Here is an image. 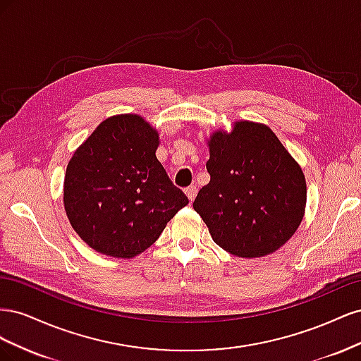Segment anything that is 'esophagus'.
<instances>
[{
  "label": "esophagus",
  "mask_w": 361,
  "mask_h": 361,
  "mask_svg": "<svg viewBox=\"0 0 361 361\" xmlns=\"http://www.w3.org/2000/svg\"><path fill=\"white\" fill-rule=\"evenodd\" d=\"M185 194H187V197L190 199V202H192L195 199V195H197V188L188 187L187 190H185Z\"/></svg>",
  "instance_id": "esophagus-1"
}]
</instances>
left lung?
Instances as JSON below:
<instances>
[{
  "instance_id": "obj_1",
  "label": "left lung",
  "mask_w": 361,
  "mask_h": 361,
  "mask_svg": "<svg viewBox=\"0 0 361 361\" xmlns=\"http://www.w3.org/2000/svg\"><path fill=\"white\" fill-rule=\"evenodd\" d=\"M211 180L192 207L216 245L238 257H262L285 245L305 209L298 162L262 123L241 120L207 141Z\"/></svg>"
}]
</instances>
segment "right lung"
Returning a JSON list of instances; mask_svg holds the SVG:
<instances>
[{
    "label": "right lung",
    "instance_id": "add662e5",
    "mask_svg": "<svg viewBox=\"0 0 361 361\" xmlns=\"http://www.w3.org/2000/svg\"><path fill=\"white\" fill-rule=\"evenodd\" d=\"M158 145L143 117L118 114L75 150L64 176V209L93 250L122 259L143 253L188 204L157 159Z\"/></svg>",
    "mask_w": 361,
    "mask_h": 361
}]
</instances>
